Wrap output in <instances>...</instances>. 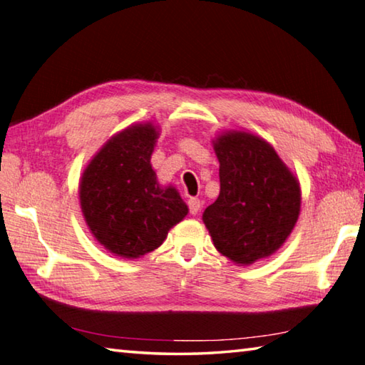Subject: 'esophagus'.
Here are the masks:
<instances>
[{"instance_id":"1","label":"esophagus","mask_w":365,"mask_h":365,"mask_svg":"<svg viewBox=\"0 0 365 365\" xmlns=\"http://www.w3.org/2000/svg\"><path fill=\"white\" fill-rule=\"evenodd\" d=\"M188 207H190L191 214L196 215L197 212L201 210V201L197 200V197H190V200H188Z\"/></svg>"}]
</instances>
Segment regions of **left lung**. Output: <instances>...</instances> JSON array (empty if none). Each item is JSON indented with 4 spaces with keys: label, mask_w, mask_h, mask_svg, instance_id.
Wrapping results in <instances>:
<instances>
[{
    "label": "left lung",
    "mask_w": 365,
    "mask_h": 365,
    "mask_svg": "<svg viewBox=\"0 0 365 365\" xmlns=\"http://www.w3.org/2000/svg\"><path fill=\"white\" fill-rule=\"evenodd\" d=\"M220 163V195L202 214L215 249L247 267L279 250L300 215L302 188L276 150L246 130L214 140Z\"/></svg>",
    "instance_id": "obj_1"
}]
</instances>
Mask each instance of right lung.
Masks as SVG:
<instances>
[{"mask_svg":"<svg viewBox=\"0 0 365 365\" xmlns=\"http://www.w3.org/2000/svg\"><path fill=\"white\" fill-rule=\"evenodd\" d=\"M160 128L138 123L118 132L83 170L79 204L92 236L116 257L140 258L164 242L188 214L175 187L151 168Z\"/></svg>","mask_w":365,"mask_h":365,"instance_id":"add662e5","label":"right lung"}]
</instances>
